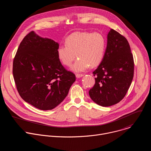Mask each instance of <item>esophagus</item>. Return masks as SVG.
Segmentation results:
<instances>
[{"label":"esophagus","instance_id":"34e87169","mask_svg":"<svg viewBox=\"0 0 151 151\" xmlns=\"http://www.w3.org/2000/svg\"><path fill=\"white\" fill-rule=\"evenodd\" d=\"M83 76V74H76V77L78 78H80L82 77Z\"/></svg>","mask_w":151,"mask_h":151}]
</instances>
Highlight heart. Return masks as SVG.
<instances>
[{
  "instance_id": "heart-1",
  "label": "heart",
  "mask_w": 151,
  "mask_h": 151,
  "mask_svg": "<svg viewBox=\"0 0 151 151\" xmlns=\"http://www.w3.org/2000/svg\"><path fill=\"white\" fill-rule=\"evenodd\" d=\"M65 44L58 47V57L64 66L69 67L76 55L78 59L72 67L75 72H83L90 66L98 65L103 61L106 53V38L97 32H75L68 37Z\"/></svg>"
}]
</instances>
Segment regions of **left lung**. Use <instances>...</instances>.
Returning a JSON list of instances; mask_svg holds the SVG:
<instances>
[{
  "mask_svg": "<svg viewBox=\"0 0 151 151\" xmlns=\"http://www.w3.org/2000/svg\"><path fill=\"white\" fill-rule=\"evenodd\" d=\"M95 83L89 91L92 101L109 107L126 95L133 78L134 60L127 39L111 29L103 61L93 72Z\"/></svg>",
  "mask_w": 151,
  "mask_h": 151,
  "instance_id": "1",
  "label": "left lung"
}]
</instances>
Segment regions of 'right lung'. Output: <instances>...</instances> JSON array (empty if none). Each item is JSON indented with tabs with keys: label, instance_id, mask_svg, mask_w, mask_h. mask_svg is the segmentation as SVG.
I'll return each mask as SVG.
<instances>
[{
	"label": "right lung",
	"instance_id": "1",
	"mask_svg": "<svg viewBox=\"0 0 151 151\" xmlns=\"http://www.w3.org/2000/svg\"><path fill=\"white\" fill-rule=\"evenodd\" d=\"M59 47L53 40L31 31L20 43L14 59L12 72L19 95L41 110L60 104L76 80L59 60Z\"/></svg>",
	"mask_w": 151,
	"mask_h": 151
}]
</instances>
